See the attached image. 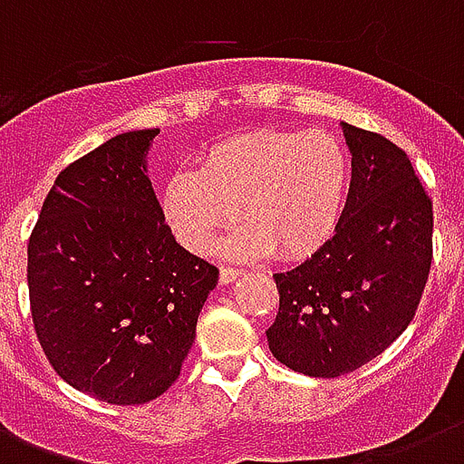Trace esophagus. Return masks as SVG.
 <instances>
[{
  "mask_svg": "<svg viewBox=\"0 0 464 464\" xmlns=\"http://www.w3.org/2000/svg\"><path fill=\"white\" fill-rule=\"evenodd\" d=\"M236 276H240V269L236 267H221V272H218V282L221 284H231Z\"/></svg>",
  "mask_w": 464,
  "mask_h": 464,
  "instance_id": "1",
  "label": "esophagus"
}]
</instances>
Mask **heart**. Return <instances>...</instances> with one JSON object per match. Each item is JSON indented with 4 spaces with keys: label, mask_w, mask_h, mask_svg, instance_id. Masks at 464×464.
Here are the masks:
<instances>
[{
    "label": "heart",
    "mask_w": 464,
    "mask_h": 464,
    "mask_svg": "<svg viewBox=\"0 0 464 464\" xmlns=\"http://www.w3.org/2000/svg\"><path fill=\"white\" fill-rule=\"evenodd\" d=\"M352 163L330 132L257 130L211 147L202 168H180L163 188V214L182 246L207 253L240 217L228 253L275 250L301 260L332 238L344 211Z\"/></svg>",
    "instance_id": "b5f03b06"
}]
</instances>
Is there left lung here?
I'll return each mask as SVG.
<instances>
[{
	"instance_id": "1",
	"label": "left lung",
	"mask_w": 464,
	"mask_h": 464,
	"mask_svg": "<svg viewBox=\"0 0 464 464\" xmlns=\"http://www.w3.org/2000/svg\"><path fill=\"white\" fill-rule=\"evenodd\" d=\"M352 185L337 231L275 275L269 352L313 378L352 373L395 342L417 313L433 260V202L410 156L382 134L342 125Z\"/></svg>"
}]
</instances>
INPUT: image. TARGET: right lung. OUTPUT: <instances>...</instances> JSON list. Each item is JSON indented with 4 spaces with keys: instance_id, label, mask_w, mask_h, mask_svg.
I'll list each match as a JSON object with an SVG mask.
<instances>
[{
    "instance_id": "1",
    "label": "right lung",
    "mask_w": 464,
    "mask_h": 464,
    "mask_svg": "<svg viewBox=\"0 0 464 464\" xmlns=\"http://www.w3.org/2000/svg\"><path fill=\"white\" fill-rule=\"evenodd\" d=\"M156 134H118L69 163L28 238L40 346L62 381L111 404L151 402L178 381L218 282L163 218L144 163Z\"/></svg>"
}]
</instances>
